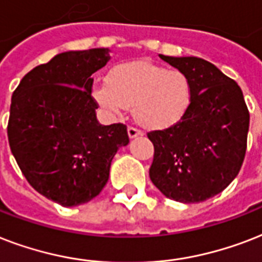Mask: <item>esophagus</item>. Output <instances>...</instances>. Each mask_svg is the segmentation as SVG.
<instances>
[{
    "label": "esophagus",
    "mask_w": 262,
    "mask_h": 262,
    "mask_svg": "<svg viewBox=\"0 0 262 262\" xmlns=\"http://www.w3.org/2000/svg\"><path fill=\"white\" fill-rule=\"evenodd\" d=\"M127 133H128L129 139H134V138H137V137H139V135H142L141 131L135 128V127H128V129H127Z\"/></svg>",
    "instance_id": "34e87169"
}]
</instances>
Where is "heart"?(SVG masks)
<instances>
[{
    "label": "heart",
    "mask_w": 262,
    "mask_h": 262,
    "mask_svg": "<svg viewBox=\"0 0 262 262\" xmlns=\"http://www.w3.org/2000/svg\"><path fill=\"white\" fill-rule=\"evenodd\" d=\"M93 98L111 115L134 105L135 120L146 128L164 129L178 124L191 106L192 84L182 71L150 61L115 67L106 80L95 83Z\"/></svg>",
    "instance_id": "obj_1"
}]
</instances>
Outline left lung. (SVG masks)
Segmentation results:
<instances>
[{
    "label": "left lung",
    "instance_id": "8db88e82",
    "mask_svg": "<svg viewBox=\"0 0 262 262\" xmlns=\"http://www.w3.org/2000/svg\"><path fill=\"white\" fill-rule=\"evenodd\" d=\"M187 75V115L147 137L154 146L150 180L169 200L195 204L222 192L239 173L246 153L249 111L238 83L198 57L161 56Z\"/></svg>",
    "mask_w": 262,
    "mask_h": 262
}]
</instances>
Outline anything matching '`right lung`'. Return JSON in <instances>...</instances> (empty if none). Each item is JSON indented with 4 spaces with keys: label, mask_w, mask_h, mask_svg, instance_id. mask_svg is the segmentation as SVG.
<instances>
[{
    "label": "right lung",
    "mask_w": 262,
    "mask_h": 262,
    "mask_svg": "<svg viewBox=\"0 0 262 262\" xmlns=\"http://www.w3.org/2000/svg\"><path fill=\"white\" fill-rule=\"evenodd\" d=\"M109 60V49L64 52L30 71L12 95L16 163L36 191L66 208L102 191L115 154L129 142L125 125H101L95 115L91 75Z\"/></svg>",
    "instance_id": "right-lung-1"
}]
</instances>
